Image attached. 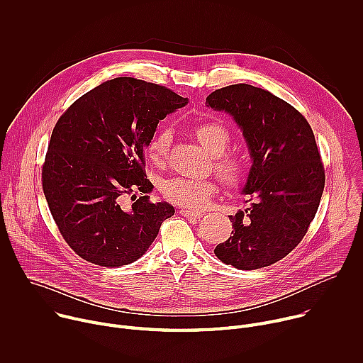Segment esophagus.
<instances>
[{
  "label": "esophagus",
  "instance_id": "obj_1",
  "mask_svg": "<svg viewBox=\"0 0 363 363\" xmlns=\"http://www.w3.org/2000/svg\"><path fill=\"white\" fill-rule=\"evenodd\" d=\"M179 214L184 217H191V218H199L203 216V213H201V211H192V210H186V208H181Z\"/></svg>",
  "mask_w": 363,
  "mask_h": 363
}]
</instances>
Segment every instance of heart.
I'll return each instance as SVG.
<instances>
[{"label": "heart", "mask_w": 363, "mask_h": 363, "mask_svg": "<svg viewBox=\"0 0 363 363\" xmlns=\"http://www.w3.org/2000/svg\"><path fill=\"white\" fill-rule=\"evenodd\" d=\"M195 135L201 145L216 157V168L221 178L228 184H237L244 175V168L238 158L224 153L230 143L228 130L220 123L206 122L195 128ZM171 143V129L162 128L155 132L147 143V153L150 160L157 164L165 161ZM161 191L165 198L174 203L186 206V208H202L214 194L216 182L213 179L175 177L164 181Z\"/></svg>", "instance_id": "heart-1"}]
</instances>
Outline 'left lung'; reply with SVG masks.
I'll return each instance as SVG.
<instances>
[{
    "label": "left lung",
    "mask_w": 363,
    "mask_h": 363,
    "mask_svg": "<svg viewBox=\"0 0 363 363\" xmlns=\"http://www.w3.org/2000/svg\"><path fill=\"white\" fill-rule=\"evenodd\" d=\"M205 105L233 118L251 158L241 189L251 203L230 216L233 235L214 252L238 270L270 266L301 241L319 208L325 168L313 130L287 101L245 83L213 91Z\"/></svg>",
    "instance_id": "1"
}]
</instances>
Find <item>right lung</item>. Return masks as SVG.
Returning a JSON list of instances; mask_svg holds the SVG:
<instances>
[{"instance_id":"add662e5","label":"right lung","mask_w":363,"mask_h":363,"mask_svg":"<svg viewBox=\"0 0 363 363\" xmlns=\"http://www.w3.org/2000/svg\"><path fill=\"white\" fill-rule=\"evenodd\" d=\"M186 103L160 84L116 77L79 97L56 123L43 189L63 238L86 262H136L174 216L171 203L149 201L143 153L160 121ZM125 194L134 198L129 209L121 205Z\"/></svg>"}]
</instances>
